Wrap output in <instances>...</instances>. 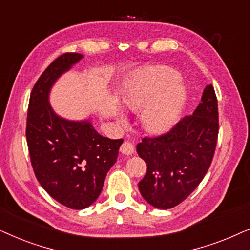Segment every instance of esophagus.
<instances>
[{"label":"esophagus","mask_w":250,"mask_h":250,"mask_svg":"<svg viewBox=\"0 0 250 250\" xmlns=\"http://www.w3.org/2000/svg\"><path fill=\"white\" fill-rule=\"evenodd\" d=\"M135 151V146L130 142H123V144L120 147V152L125 155H130Z\"/></svg>","instance_id":"34e87169"}]
</instances>
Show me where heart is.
<instances>
[{
	"instance_id": "b5f03b06",
	"label": "heart",
	"mask_w": 250,
	"mask_h": 250,
	"mask_svg": "<svg viewBox=\"0 0 250 250\" xmlns=\"http://www.w3.org/2000/svg\"><path fill=\"white\" fill-rule=\"evenodd\" d=\"M174 69L152 68L142 82L129 86L123 102L132 112H144L143 122L151 132H164L174 125L184 107L186 91Z\"/></svg>"
}]
</instances>
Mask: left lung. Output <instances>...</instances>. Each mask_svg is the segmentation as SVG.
<instances>
[{
    "label": "left lung",
    "mask_w": 250,
    "mask_h": 250,
    "mask_svg": "<svg viewBox=\"0 0 250 250\" xmlns=\"http://www.w3.org/2000/svg\"><path fill=\"white\" fill-rule=\"evenodd\" d=\"M218 125L217 98L209 84L192 115L167 134L138 143V155L147 165L138 188L149 205L170 209L198 188L214 158Z\"/></svg>",
    "instance_id": "obj_1"
}]
</instances>
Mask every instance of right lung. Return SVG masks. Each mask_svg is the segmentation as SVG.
<instances>
[{"mask_svg":"<svg viewBox=\"0 0 250 250\" xmlns=\"http://www.w3.org/2000/svg\"><path fill=\"white\" fill-rule=\"evenodd\" d=\"M82 58L67 52L46 67L31 92L26 125L36 178L50 197L71 209H84L97 200L123 143L103 137L90 120L62 118L50 105L52 85Z\"/></svg>","mask_w":250,"mask_h":250,"instance_id":"1","label":"right lung"}]
</instances>
